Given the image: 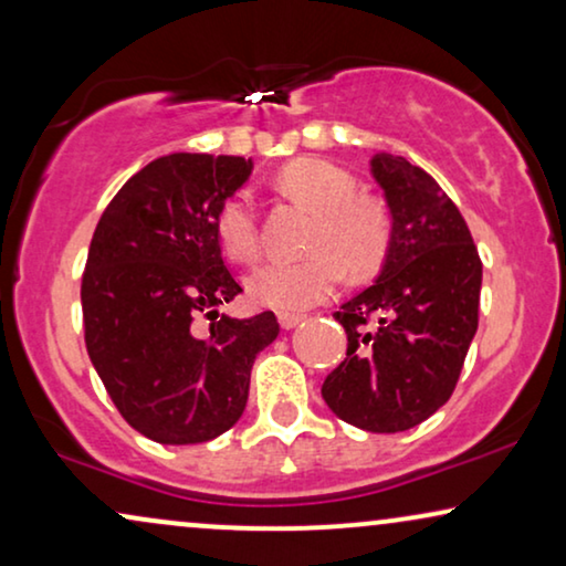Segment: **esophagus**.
I'll return each mask as SVG.
<instances>
[{
	"instance_id": "obj_1",
	"label": "esophagus",
	"mask_w": 566,
	"mask_h": 566,
	"mask_svg": "<svg viewBox=\"0 0 566 566\" xmlns=\"http://www.w3.org/2000/svg\"><path fill=\"white\" fill-rule=\"evenodd\" d=\"M305 316L303 313H290V311H282L279 313V326L282 328H292V326H297L300 321H303Z\"/></svg>"
}]
</instances>
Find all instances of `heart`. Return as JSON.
<instances>
[{"label":"heart","mask_w":566,"mask_h":566,"mask_svg":"<svg viewBox=\"0 0 566 566\" xmlns=\"http://www.w3.org/2000/svg\"><path fill=\"white\" fill-rule=\"evenodd\" d=\"M284 192L318 211L307 250L297 261H269L248 279L250 297L279 311H300L324 303L342 282V263L353 274H368L386 255L391 221L374 200L357 198L347 169L324 159H297L279 171ZM213 232L227 259L253 263L261 253L259 213L248 192L221 200Z\"/></svg>","instance_id":"heart-1"}]
</instances>
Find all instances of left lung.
Returning <instances> with one entry per match:
<instances>
[{
  "mask_svg": "<svg viewBox=\"0 0 566 566\" xmlns=\"http://www.w3.org/2000/svg\"><path fill=\"white\" fill-rule=\"evenodd\" d=\"M370 171L391 211L389 253L381 276L334 313L347 357L321 395L345 423L397 433L452 397L478 332L483 263L428 171L391 154H376Z\"/></svg>",
  "mask_w": 566,
  "mask_h": 566,
  "instance_id": "8db88e82",
  "label": "left lung"
}]
</instances>
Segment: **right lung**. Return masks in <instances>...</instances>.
Returning <instances> with one entry per match:
<instances>
[{
  "label": "right lung",
  "mask_w": 566,
  "mask_h": 566,
  "mask_svg": "<svg viewBox=\"0 0 566 566\" xmlns=\"http://www.w3.org/2000/svg\"><path fill=\"white\" fill-rule=\"evenodd\" d=\"M250 169L242 156H161L119 188L93 232L81 284L85 347L114 407L151 441L230 431L255 355L279 334L271 311H217L242 287L221 259L213 217Z\"/></svg>",
  "instance_id": "right-lung-1"
}]
</instances>
